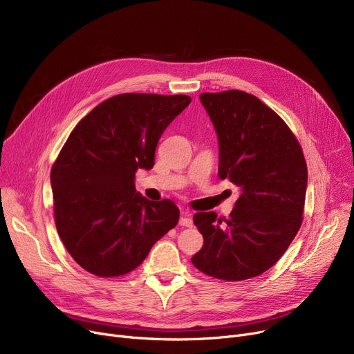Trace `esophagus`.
Here are the masks:
<instances>
[{"label": "esophagus", "mask_w": 354, "mask_h": 354, "mask_svg": "<svg viewBox=\"0 0 354 354\" xmlns=\"http://www.w3.org/2000/svg\"><path fill=\"white\" fill-rule=\"evenodd\" d=\"M179 225H180V227H187V228H192V227H194V222H192V218H191V214H189V212H182V214H180Z\"/></svg>", "instance_id": "1"}]
</instances>
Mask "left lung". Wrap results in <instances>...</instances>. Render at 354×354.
<instances>
[{
    "label": "left lung",
    "instance_id": "1",
    "mask_svg": "<svg viewBox=\"0 0 354 354\" xmlns=\"http://www.w3.org/2000/svg\"><path fill=\"white\" fill-rule=\"evenodd\" d=\"M199 99L218 133V175L239 187L241 196L230 219L194 215L203 247L192 264L218 280H248L271 268L299 232L307 163L291 129L258 97L227 90Z\"/></svg>",
    "mask_w": 354,
    "mask_h": 354
}]
</instances>
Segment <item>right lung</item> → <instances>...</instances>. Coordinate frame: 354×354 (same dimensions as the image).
Here are the masks:
<instances>
[{"label": "right lung", "instance_id": "right-lung-1", "mask_svg": "<svg viewBox=\"0 0 354 354\" xmlns=\"http://www.w3.org/2000/svg\"><path fill=\"white\" fill-rule=\"evenodd\" d=\"M191 100L123 93L96 106L73 129L50 178L55 228L86 271L103 278L133 271L176 227L175 203L143 198L135 175L140 167H153L163 130Z\"/></svg>", "mask_w": 354, "mask_h": 354}]
</instances>
